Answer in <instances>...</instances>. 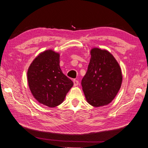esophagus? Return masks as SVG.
<instances>
[{
	"mask_svg": "<svg viewBox=\"0 0 148 148\" xmlns=\"http://www.w3.org/2000/svg\"><path fill=\"white\" fill-rule=\"evenodd\" d=\"M73 82H74V86H77V85H78V84H79V82L77 81V80H76V79H74L73 80Z\"/></svg>",
	"mask_w": 148,
	"mask_h": 148,
	"instance_id": "1",
	"label": "esophagus"
}]
</instances>
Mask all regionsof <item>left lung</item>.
Wrapping results in <instances>:
<instances>
[{"mask_svg": "<svg viewBox=\"0 0 148 148\" xmlns=\"http://www.w3.org/2000/svg\"><path fill=\"white\" fill-rule=\"evenodd\" d=\"M88 69L82 80L88 103L94 107L110 104L121 86L123 76L118 62L110 52L93 47L90 51Z\"/></svg>", "mask_w": 148, "mask_h": 148, "instance_id": "8db88e82", "label": "left lung"}]
</instances>
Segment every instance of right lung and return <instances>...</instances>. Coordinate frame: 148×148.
Masks as SVG:
<instances>
[{"instance_id": "obj_1", "label": "right lung", "mask_w": 148, "mask_h": 148, "mask_svg": "<svg viewBox=\"0 0 148 148\" xmlns=\"http://www.w3.org/2000/svg\"><path fill=\"white\" fill-rule=\"evenodd\" d=\"M59 63V53L47 49L33 60L27 71L32 96L40 104L49 108L61 104L74 85L62 73Z\"/></svg>"}]
</instances>
